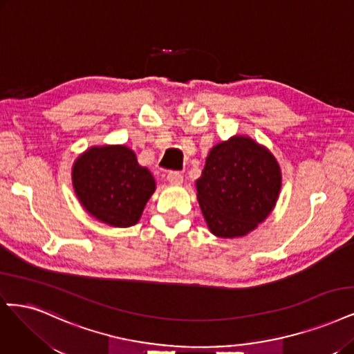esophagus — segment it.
I'll return each instance as SVG.
<instances>
[{
	"instance_id": "34e87169",
	"label": "esophagus",
	"mask_w": 354,
	"mask_h": 354,
	"mask_svg": "<svg viewBox=\"0 0 354 354\" xmlns=\"http://www.w3.org/2000/svg\"><path fill=\"white\" fill-rule=\"evenodd\" d=\"M167 181L171 183V185H178L183 181V174L180 171H169L167 174Z\"/></svg>"
}]
</instances>
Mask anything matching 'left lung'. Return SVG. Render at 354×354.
Returning a JSON list of instances; mask_svg holds the SVG:
<instances>
[{
  "label": "left lung",
  "instance_id": "left-lung-1",
  "mask_svg": "<svg viewBox=\"0 0 354 354\" xmlns=\"http://www.w3.org/2000/svg\"><path fill=\"white\" fill-rule=\"evenodd\" d=\"M196 189L211 233L240 237L272 211L281 171L270 151L250 138L234 136L211 149Z\"/></svg>",
  "mask_w": 354,
  "mask_h": 354
}]
</instances>
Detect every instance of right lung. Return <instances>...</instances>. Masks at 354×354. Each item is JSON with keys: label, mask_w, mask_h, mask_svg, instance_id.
<instances>
[{"label": "right lung", "mask_w": 354, "mask_h": 354, "mask_svg": "<svg viewBox=\"0 0 354 354\" xmlns=\"http://www.w3.org/2000/svg\"><path fill=\"white\" fill-rule=\"evenodd\" d=\"M73 186L92 216L113 227H130L139 221L155 180L126 146H95L75 162Z\"/></svg>", "instance_id": "obj_1"}]
</instances>
